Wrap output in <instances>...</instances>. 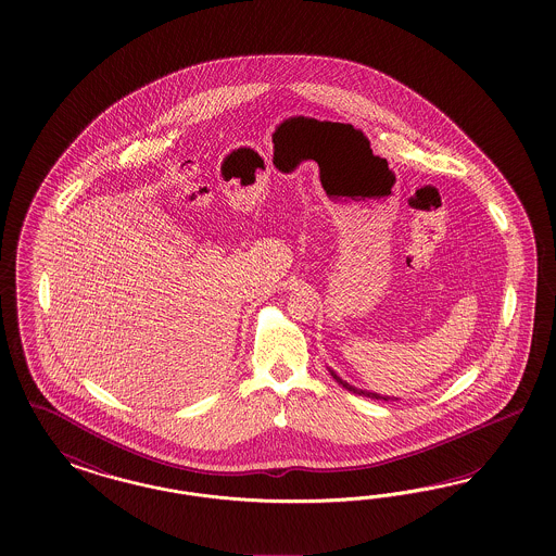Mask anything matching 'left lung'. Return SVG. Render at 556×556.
Instances as JSON below:
<instances>
[{
  "label": "left lung",
  "mask_w": 556,
  "mask_h": 556,
  "mask_svg": "<svg viewBox=\"0 0 556 556\" xmlns=\"http://www.w3.org/2000/svg\"><path fill=\"white\" fill-rule=\"evenodd\" d=\"M332 372V377L337 379L338 383H342L344 388L349 389V391H354V393H358V395H367V397H372V400H386V402H389V397H381V395H377V393H369V391H358V389H354L353 386H349V383H344L340 377H338L337 372L334 370H330Z\"/></svg>",
  "instance_id": "1"
}]
</instances>
